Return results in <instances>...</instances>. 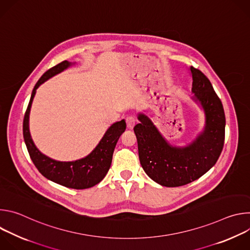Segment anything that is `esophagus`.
I'll list each match as a JSON object with an SVG mask.
<instances>
[{
	"label": "esophagus",
	"instance_id": "esophagus-1",
	"mask_svg": "<svg viewBox=\"0 0 250 250\" xmlns=\"http://www.w3.org/2000/svg\"><path fill=\"white\" fill-rule=\"evenodd\" d=\"M125 122H126V125H127V127H128L129 129H131V128H133V126H134V125H135L136 120H135V118H134V117L129 116V117H127V118H126Z\"/></svg>",
	"mask_w": 250,
	"mask_h": 250
}]
</instances>
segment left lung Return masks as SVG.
<instances>
[{"label": "left lung", "mask_w": 250, "mask_h": 250, "mask_svg": "<svg viewBox=\"0 0 250 250\" xmlns=\"http://www.w3.org/2000/svg\"><path fill=\"white\" fill-rule=\"evenodd\" d=\"M193 100L205 113L203 131L184 147L171 146L151 120L138 114L140 122L134 127L138 156L146 173L165 187H179L195 181L218 161L225 142L226 117L223 104L207 76L190 67Z\"/></svg>", "instance_id": "1"}]
</instances>
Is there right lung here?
<instances>
[{
  "label": "right lung",
  "instance_id": "1",
  "mask_svg": "<svg viewBox=\"0 0 250 250\" xmlns=\"http://www.w3.org/2000/svg\"><path fill=\"white\" fill-rule=\"evenodd\" d=\"M71 65L72 63L67 60L62 61L47 70L35 84L24 115L22 130L27 151L38 170L48 180L54 183L71 189L82 190L97 185L108 173L112 164L116 145L122 133L125 130L126 124L125 120L113 124L106 129L95 149L89 155L79 160L69 162L57 161L42 154L37 148L30 136L28 125L29 113L34 95L37 93V89L42 84L54 75L62 72L63 70L67 69Z\"/></svg>",
  "mask_w": 250,
  "mask_h": 250
}]
</instances>
